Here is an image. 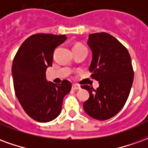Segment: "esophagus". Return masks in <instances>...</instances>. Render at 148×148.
Returning a JSON list of instances; mask_svg holds the SVG:
<instances>
[{"label":"esophagus","mask_w":148,"mask_h":148,"mask_svg":"<svg viewBox=\"0 0 148 148\" xmlns=\"http://www.w3.org/2000/svg\"><path fill=\"white\" fill-rule=\"evenodd\" d=\"M81 86L79 85H77V84H74V85H72V90H80Z\"/></svg>","instance_id":"obj_1"}]
</instances>
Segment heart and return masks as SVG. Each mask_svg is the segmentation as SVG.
Here are the masks:
<instances>
[{
	"label": "heart",
	"mask_w": 148,
	"mask_h": 148,
	"mask_svg": "<svg viewBox=\"0 0 148 148\" xmlns=\"http://www.w3.org/2000/svg\"><path fill=\"white\" fill-rule=\"evenodd\" d=\"M84 47V46L80 45V44H77V45L74 46V47H73V48H76V47Z\"/></svg>",
	"instance_id": "1"
}]
</instances>
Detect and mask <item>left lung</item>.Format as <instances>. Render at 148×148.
Wrapping results in <instances>:
<instances>
[{"label": "left lung", "mask_w": 148, "mask_h": 148, "mask_svg": "<svg viewBox=\"0 0 148 148\" xmlns=\"http://www.w3.org/2000/svg\"><path fill=\"white\" fill-rule=\"evenodd\" d=\"M87 44L92 51L89 70L99 87L82 86L90 93L83 108L91 117L106 121L117 114L127 101L134 77L132 60L127 49L106 32L90 34Z\"/></svg>", "instance_id": "left-lung-1"}]
</instances>
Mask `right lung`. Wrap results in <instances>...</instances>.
Segmentation results:
<instances>
[{"label":"right lung","instance_id":"add662e5","mask_svg":"<svg viewBox=\"0 0 148 148\" xmlns=\"http://www.w3.org/2000/svg\"><path fill=\"white\" fill-rule=\"evenodd\" d=\"M66 39L65 35H32L21 44L13 59L12 74L16 96L26 113L38 122L55 120L62 111L63 97L71 90L69 81L57 85L46 77L55 48Z\"/></svg>","mask_w":148,"mask_h":148}]
</instances>
